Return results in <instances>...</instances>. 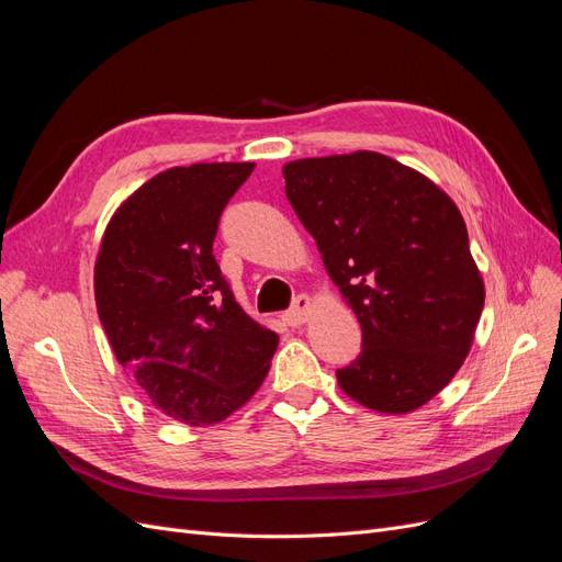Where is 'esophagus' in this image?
I'll return each mask as SVG.
<instances>
[{
  "label": "esophagus",
  "mask_w": 562,
  "mask_h": 562,
  "mask_svg": "<svg viewBox=\"0 0 562 562\" xmlns=\"http://www.w3.org/2000/svg\"><path fill=\"white\" fill-rule=\"evenodd\" d=\"M310 310H312V297L310 295H297L293 300V307L283 312V321L288 323V326H300V323L307 321Z\"/></svg>",
  "instance_id": "obj_1"
}]
</instances>
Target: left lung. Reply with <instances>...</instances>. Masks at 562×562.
<instances>
[{
    "label": "left lung",
    "instance_id": "8db88e82",
    "mask_svg": "<svg viewBox=\"0 0 562 562\" xmlns=\"http://www.w3.org/2000/svg\"><path fill=\"white\" fill-rule=\"evenodd\" d=\"M283 178L361 323V353L337 370L339 386L389 415L431 401L464 363L485 302L462 213L378 151L291 161Z\"/></svg>",
    "mask_w": 562,
    "mask_h": 562
}]
</instances>
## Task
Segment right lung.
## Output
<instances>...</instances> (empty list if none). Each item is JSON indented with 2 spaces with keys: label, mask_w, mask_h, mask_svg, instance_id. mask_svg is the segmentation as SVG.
Segmentation results:
<instances>
[{
  "label": "right lung",
  "mask_w": 562,
  "mask_h": 562,
  "mask_svg": "<svg viewBox=\"0 0 562 562\" xmlns=\"http://www.w3.org/2000/svg\"><path fill=\"white\" fill-rule=\"evenodd\" d=\"M252 168H168L122 203L98 252L95 304L116 361L192 427L241 407L279 345L236 304L213 255L220 215Z\"/></svg>",
  "instance_id": "right-lung-1"
}]
</instances>
